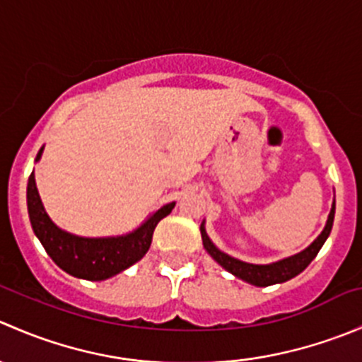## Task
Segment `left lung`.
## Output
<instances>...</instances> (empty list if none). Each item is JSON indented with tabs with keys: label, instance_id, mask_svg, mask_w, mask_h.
<instances>
[{
	"label": "left lung",
	"instance_id": "1",
	"mask_svg": "<svg viewBox=\"0 0 362 362\" xmlns=\"http://www.w3.org/2000/svg\"><path fill=\"white\" fill-rule=\"evenodd\" d=\"M334 208L337 203L333 202L329 215H327L326 226H324L322 233L306 247L305 250L298 252V254L289 255V257H284L280 261L269 262V264H252V262L240 261V259L233 257V255L226 254V252L218 250L214 245V242L210 240V236L206 235V229H204V221L202 222V238H203V247L226 272H229L231 275H235L236 279L243 280V282L252 284L255 287H268L273 284H282L287 280L294 279L296 275L303 272L310 262L315 259V255L319 254V250L322 249V245L326 243L327 236H329L331 229H333V221H334Z\"/></svg>",
	"mask_w": 362,
	"mask_h": 362
}]
</instances>
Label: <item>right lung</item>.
Wrapping results in <instances>:
<instances>
[{"mask_svg": "<svg viewBox=\"0 0 362 362\" xmlns=\"http://www.w3.org/2000/svg\"><path fill=\"white\" fill-rule=\"evenodd\" d=\"M42 154L43 147L36 154L35 163H38ZM173 208L175 202L164 204L148 215L141 226L126 235L87 238V236L71 235L54 224L40 199L35 171L29 175L28 180V211L36 238L42 242L43 249L61 269L76 279L93 280V282L110 279L140 261L151 249L152 235L158 222L170 215Z\"/></svg>", "mask_w": 362, "mask_h": 362, "instance_id": "add662e5", "label": "right lung"}]
</instances>
